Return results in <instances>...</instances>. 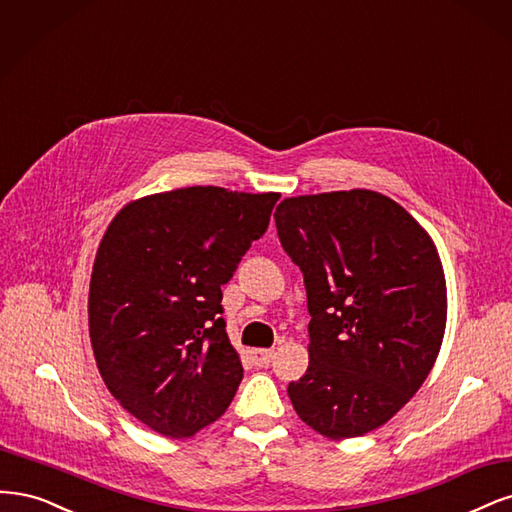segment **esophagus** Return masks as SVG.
Masks as SVG:
<instances>
[{"instance_id":"1","label":"esophagus","mask_w":512,"mask_h":512,"mask_svg":"<svg viewBox=\"0 0 512 512\" xmlns=\"http://www.w3.org/2000/svg\"><path fill=\"white\" fill-rule=\"evenodd\" d=\"M251 355H253V361L257 366H268L274 357V351L272 349H255V351H251Z\"/></svg>"}]
</instances>
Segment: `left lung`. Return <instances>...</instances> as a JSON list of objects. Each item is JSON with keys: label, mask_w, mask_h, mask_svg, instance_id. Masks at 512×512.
I'll use <instances>...</instances> for the list:
<instances>
[{"label": "left lung", "mask_w": 512, "mask_h": 512, "mask_svg": "<svg viewBox=\"0 0 512 512\" xmlns=\"http://www.w3.org/2000/svg\"><path fill=\"white\" fill-rule=\"evenodd\" d=\"M274 221L304 274L308 370L289 383L298 417L329 440L387 423L432 372L447 327V280L432 236L391 197H285Z\"/></svg>", "instance_id": "left-lung-1"}]
</instances>
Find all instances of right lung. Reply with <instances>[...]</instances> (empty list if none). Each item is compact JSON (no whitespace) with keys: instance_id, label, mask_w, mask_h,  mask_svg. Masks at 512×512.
Here are the masks:
<instances>
[{"instance_id":"obj_1","label":"right lung","mask_w":512,"mask_h":512,"mask_svg":"<svg viewBox=\"0 0 512 512\" xmlns=\"http://www.w3.org/2000/svg\"><path fill=\"white\" fill-rule=\"evenodd\" d=\"M280 193L185 187L138 197L110 221L89 285V336L106 387L153 432L189 438L242 381L221 287L268 229Z\"/></svg>"}]
</instances>
